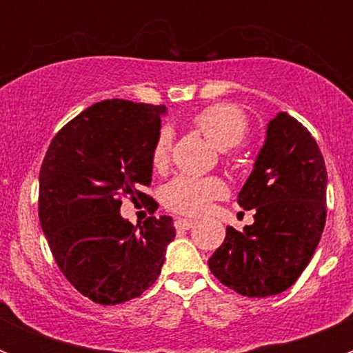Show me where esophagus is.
Returning <instances> with one entry per match:
<instances>
[{
    "label": "esophagus",
    "instance_id": "1",
    "mask_svg": "<svg viewBox=\"0 0 353 353\" xmlns=\"http://www.w3.org/2000/svg\"><path fill=\"white\" fill-rule=\"evenodd\" d=\"M194 221L192 219H176L174 221V226H176V230H189V228L194 226Z\"/></svg>",
    "mask_w": 353,
    "mask_h": 353
}]
</instances>
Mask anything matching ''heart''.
<instances>
[{
    "mask_svg": "<svg viewBox=\"0 0 353 353\" xmlns=\"http://www.w3.org/2000/svg\"><path fill=\"white\" fill-rule=\"evenodd\" d=\"M194 125L201 130L205 138L219 150H230L239 146L248 136V120L239 108L232 104H215L203 109L194 117ZM171 130L162 129L152 148V164L155 170L166 168L170 161ZM226 187L219 179H201L192 174H180L171 180L164 191V205L179 214H203L214 199L223 198Z\"/></svg>",
    "mask_w": 353,
    "mask_h": 353,
    "instance_id": "obj_1",
    "label": "heart"
}]
</instances>
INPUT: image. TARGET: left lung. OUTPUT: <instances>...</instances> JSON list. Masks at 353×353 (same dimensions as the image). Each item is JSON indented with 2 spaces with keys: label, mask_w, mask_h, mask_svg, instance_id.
I'll return each mask as SVG.
<instances>
[{
  "label": "left lung",
  "mask_w": 353,
  "mask_h": 353,
  "mask_svg": "<svg viewBox=\"0 0 353 353\" xmlns=\"http://www.w3.org/2000/svg\"><path fill=\"white\" fill-rule=\"evenodd\" d=\"M327 170L322 152L302 123L277 113L267 123L263 146L239 192L254 223L226 239L208 260L224 286L245 297L288 290L307 267L325 226Z\"/></svg>",
  "instance_id": "obj_1"
}]
</instances>
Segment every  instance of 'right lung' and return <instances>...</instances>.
I'll use <instances>...</instances> for the list:
<instances>
[{
  "label": "right lung",
  "instance_id": "obj_1",
  "mask_svg": "<svg viewBox=\"0 0 353 353\" xmlns=\"http://www.w3.org/2000/svg\"><path fill=\"white\" fill-rule=\"evenodd\" d=\"M166 113V105L97 102L56 134L43 157L40 226L63 276L97 304L139 297L157 281L174 239L168 215L138 230L120 214L123 194L148 198L139 187L152 180V148Z\"/></svg>",
  "mask_w": 353,
  "mask_h": 353
}]
</instances>
